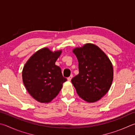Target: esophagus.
I'll list each match as a JSON object with an SVG mask.
<instances>
[{"label": "esophagus", "mask_w": 135, "mask_h": 135, "mask_svg": "<svg viewBox=\"0 0 135 135\" xmlns=\"http://www.w3.org/2000/svg\"><path fill=\"white\" fill-rule=\"evenodd\" d=\"M72 77H73V75H71L69 77H68V81H71V79H72Z\"/></svg>", "instance_id": "1"}]
</instances>
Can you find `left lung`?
I'll list each match as a JSON object with an SVG mask.
<instances>
[{
	"instance_id": "8db88e82",
	"label": "left lung",
	"mask_w": 135,
	"mask_h": 135,
	"mask_svg": "<svg viewBox=\"0 0 135 135\" xmlns=\"http://www.w3.org/2000/svg\"><path fill=\"white\" fill-rule=\"evenodd\" d=\"M78 60L79 74L71 80L78 95L85 101L95 102L109 90L113 79L112 64L95 45L86 44L73 50Z\"/></svg>"
}]
</instances>
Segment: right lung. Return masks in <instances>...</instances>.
Returning a JSON list of instances; mask_svg holds the SVG:
<instances>
[{"label":"right lung","mask_w":135,"mask_h":135,"mask_svg":"<svg viewBox=\"0 0 135 135\" xmlns=\"http://www.w3.org/2000/svg\"><path fill=\"white\" fill-rule=\"evenodd\" d=\"M61 52L42 49L33 54L23 67V84L30 95L40 103H49L55 98L67 81L60 68L55 65Z\"/></svg>","instance_id":"obj_1"}]
</instances>
